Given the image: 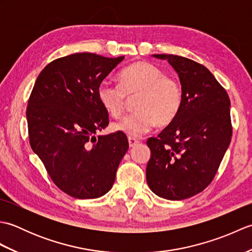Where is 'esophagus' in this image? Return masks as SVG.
<instances>
[{
	"label": "esophagus",
	"instance_id": "obj_1",
	"mask_svg": "<svg viewBox=\"0 0 252 252\" xmlns=\"http://www.w3.org/2000/svg\"><path fill=\"white\" fill-rule=\"evenodd\" d=\"M127 140H129V145H130V147H134V146L137 145L138 143H140V141H138L137 138L132 137V136H129V138H127Z\"/></svg>",
	"mask_w": 252,
	"mask_h": 252
}]
</instances>
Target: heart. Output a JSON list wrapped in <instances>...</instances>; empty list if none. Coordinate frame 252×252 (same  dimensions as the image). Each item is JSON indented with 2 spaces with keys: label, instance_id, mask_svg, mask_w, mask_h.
Instances as JSON below:
<instances>
[{
  "label": "heart",
  "instance_id": "b5f03b06",
  "mask_svg": "<svg viewBox=\"0 0 252 252\" xmlns=\"http://www.w3.org/2000/svg\"><path fill=\"white\" fill-rule=\"evenodd\" d=\"M119 84L103 81L97 89L101 106L114 118L123 115L127 98L134 100V112L112 125L114 130L130 136H141L156 123L167 126L179 115L183 104V89L178 79L146 62H138L122 69Z\"/></svg>",
  "mask_w": 252,
  "mask_h": 252
}]
</instances>
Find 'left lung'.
<instances>
[{"instance_id":"8db88e82","label":"left lung","mask_w":252,"mask_h":252,"mask_svg":"<svg viewBox=\"0 0 252 252\" xmlns=\"http://www.w3.org/2000/svg\"><path fill=\"white\" fill-rule=\"evenodd\" d=\"M178 72L183 104L157 137H149L148 186L159 197L182 200L211 183L231 143L233 127L227 92L199 63L183 56L157 54Z\"/></svg>"}]
</instances>
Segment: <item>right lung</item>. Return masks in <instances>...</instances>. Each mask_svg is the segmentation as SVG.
Instances as JSON below:
<instances>
[{
  "label": "right lung",
  "instance_id": "obj_1",
  "mask_svg": "<svg viewBox=\"0 0 252 252\" xmlns=\"http://www.w3.org/2000/svg\"><path fill=\"white\" fill-rule=\"evenodd\" d=\"M123 58L93 53L57 58L32 89L26 112L30 146L54 184L71 197L105 195L129 148L123 132L95 137L109 123L98 85Z\"/></svg>",
  "mask_w": 252,
  "mask_h": 252
}]
</instances>
